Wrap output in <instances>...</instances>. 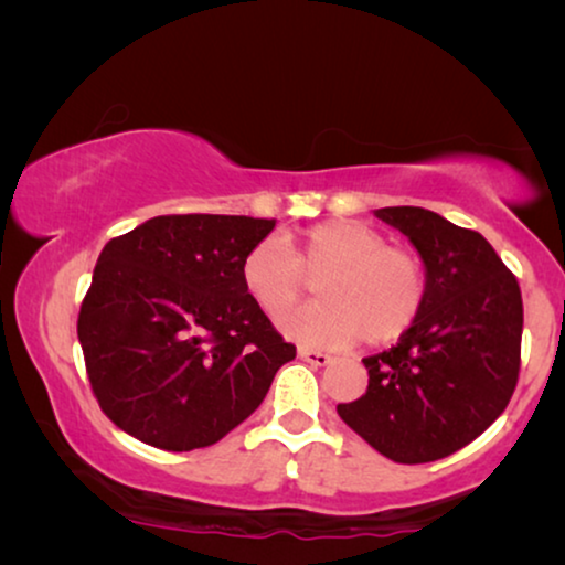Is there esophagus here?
<instances>
[{
    "instance_id": "1",
    "label": "esophagus",
    "mask_w": 565,
    "mask_h": 565,
    "mask_svg": "<svg viewBox=\"0 0 565 565\" xmlns=\"http://www.w3.org/2000/svg\"><path fill=\"white\" fill-rule=\"evenodd\" d=\"M298 358L308 362V365H313V367H323V365H329V362H331V354L311 350V347H298Z\"/></svg>"
}]
</instances>
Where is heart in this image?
Instances as JSON below:
<instances>
[{
    "label": "heart",
    "mask_w": 565,
    "mask_h": 565,
    "mask_svg": "<svg viewBox=\"0 0 565 565\" xmlns=\"http://www.w3.org/2000/svg\"><path fill=\"white\" fill-rule=\"evenodd\" d=\"M238 275L262 313L280 316L285 334L331 350L362 339L370 347L398 342L419 321L429 296L422 254L388 244L381 231L354 218L313 223L282 242L262 238L244 254ZM313 281L322 300L286 315Z\"/></svg>",
    "instance_id": "1"
}]
</instances>
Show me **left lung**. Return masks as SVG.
<instances>
[{"instance_id": "left-lung-1", "label": "left lung", "mask_w": 565, "mask_h": 565, "mask_svg": "<svg viewBox=\"0 0 565 565\" xmlns=\"http://www.w3.org/2000/svg\"><path fill=\"white\" fill-rule=\"evenodd\" d=\"M375 215L412 238L429 296L396 347L362 360L365 396L337 412L385 458L416 466L458 452L507 408L520 377L522 292L478 231L412 205Z\"/></svg>"}]
</instances>
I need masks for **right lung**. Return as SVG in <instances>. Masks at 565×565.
<instances>
[{
	"mask_svg": "<svg viewBox=\"0 0 565 565\" xmlns=\"http://www.w3.org/2000/svg\"><path fill=\"white\" fill-rule=\"evenodd\" d=\"M273 228L249 215H157L105 244L76 334L115 427L188 452L265 401L296 344L246 296L238 267Z\"/></svg>",
	"mask_w": 565,
	"mask_h": 565,
	"instance_id": "right-lung-1",
	"label": "right lung"
}]
</instances>
